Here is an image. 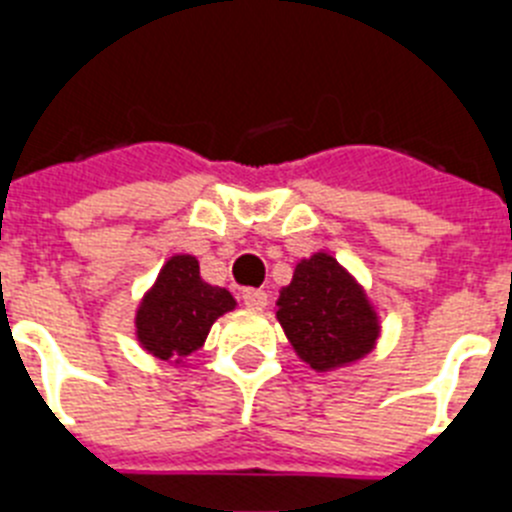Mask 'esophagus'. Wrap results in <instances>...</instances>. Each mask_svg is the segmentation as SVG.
Returning <instances> with one entry per match:
<instances>
[{"label":"esophagus","mask_w":512,"mask_h":512,"mask_svg":"<svg viewBox=\"0 0 512 512\" xmlns=\"http://www.w3.org/2000/svg\"><path fill=\"white\" fill-rule=\"evenodd\" d=\"M241 297H243V305L251 307V310H264L266 302H269V297H266L264 289H251V287H248V289H243Z\"/></svg>","instance_id":"obj_1"}]
</instances>
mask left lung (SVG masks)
I'll return each instance as SVG.
<instances>
[{"mask_svg": "<svg viewBox=\"0 0 512 512\" xmlns=\"http://www.w3.org/2000/svg\"><path fill=\"white\" fill-rule=\"evenodd\" d=\"M277 305L289 343L315 372L361 359L379 336L377 312L354 277L328 253L297 264Z\"/></svg>", "mask_w": 512, "mask_h": 512, "instance_id": "1", "label": "left lung"}]
</instances>
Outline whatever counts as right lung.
Returning <instances> with one entry per match:
<instances>
[{
    "label": "right lung",
    "mask_w": 512,
    "mask_h": 512,
    "mask_svg": "<svg viewBox=\"0 0 512 512\" xmlns=\"http://www.w3.org/2000/svg\"><path fill=\"white\" fill-rule=\"evenodd\" d=\"M235 300L228 289L202 282L194 256H171L135 315L138 341L158 359H184L205 343L212 323Z\"/></svg>",
    "instance_id": "right-lung-1"
}]
</instances>
